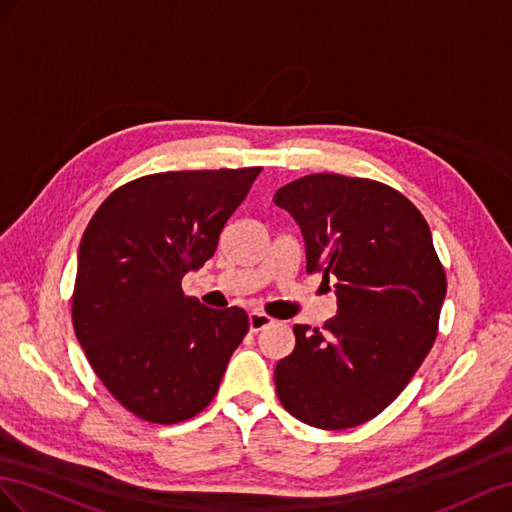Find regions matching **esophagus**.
I'll use <instances>...</instances> for the list:
<instances>
[{
    "mask_svg": "<svg viewBox=\"0 0 512 512\" xmlns=\"http://www.w3.org/2000/svg\"><path fill=\"white\" fill-rule=\"evenodd\" d=\"M272 324H274V319L270 315H266V313H261V311H251V313H248V326H251V332H259V330H264V328H268Z\"/></svg>",
    "mask_w": 512,
    "mask_h": 512,
    "instance_id": "obj_1",
    "label": "esophagus"
}]
</instances>
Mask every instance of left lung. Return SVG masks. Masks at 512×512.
<instances>
[{"label":"left lung","instance_id":"left-lung-1","mask_svg":"<svg viewBox=\"0 0 512 512\" xmlns=\"http://www.w3.org/2000/svg\"><path fill=\"white\" fill-rule=\"evenodd\" d=\"M272 201L302 229L306 272L334 281L339 302L324 330L294 326L276 394L306 425L358 427L399 397L435 343L446 272L429 225L392 186L339 173L304 175Z\"/></svg>","mask_w":512,"mask_h":512}]
</instances>
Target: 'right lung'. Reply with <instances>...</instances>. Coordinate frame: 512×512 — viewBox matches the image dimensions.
<instances>
[{
    "instance_id": "add662e5",
    "label": "right lung",
    "mask_w": 512,
    "mask_h": 512,
    "mask_svg": "<svg viewBox=\"0 0 512 512\" xmlns=\"http://www.w3.org/2000/svg\"><path fill=\"white\" fill-rule=\"evenodd\" d=\"M261 167L163 171L100 203L79 246L72 326L94 373L130 414L175 425L206 410L248 332L238 306L182 291L214 255Z\"/></svg>"
}]
</instances>
